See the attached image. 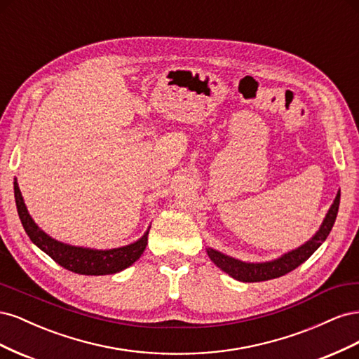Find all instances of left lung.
<instances>
[{
	"label": "left lung",
	"instance_id": "8db88e82",
	"mask_svg": "<svg viewBox=\"0 0 359 359\" xmlns=\"http://www.w3.org/2000/svg\"><path fill=\"white\" fill-rule=\"evenodd\" d=\"M339 206L340 190L337 191V196L327 215H325L319 231L302 245L290 250V252L281 255L274 260H266V262H244V260L227 256L211 247L206 248V253H208L210 259L223 271V273L229 274L235 280L245 281V283H255V281H266L271 278L281 277L306 262V260L322 245V243L327 240V236L330 235L334 222L337 219Z\"/></svg>",
	"mask_w": 359,
	"mask_h": 359
}]
</instances>
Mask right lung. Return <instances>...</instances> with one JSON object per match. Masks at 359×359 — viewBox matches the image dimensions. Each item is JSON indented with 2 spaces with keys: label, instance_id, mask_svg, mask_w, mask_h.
Instances as JSON below:
<instances>
[{
  "label": "right lung",
  "instance_id": "obj_1",
  "mask_svg": "<svg viewBox=\"0 0 359 359\" xmlns=\"http://www.w3.org/2000/svg\"><path fill=\"white\" fill-rule=\"evenodd\" d=\"M13 186L19 219L24 226L27 235L29 236V240L34 243L41 252H45L48 256L55 260L58 265L72 271V273L83 276L115 274L135 264L140 257V255L144 253V250L148 244V233L151 226L137 241L128 245L109 250L70 245L55 240V238L49 236L45 231L40 229L37 223L32 220V217L29 215L27 205L24 202L22 193L19 190V184L16 178Z\"/></svg>",
  "mask_w": 359,
  "mask_h": 359
}]
</instances>
